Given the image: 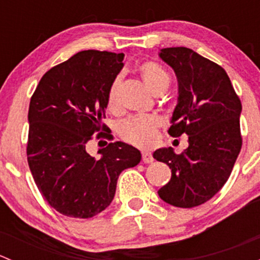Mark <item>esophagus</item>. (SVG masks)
I'll return each instance as SVG.
<instances>
[{"label":"esophagus","mask_w":260,"mask_h":260,"mask_svg":"<svg viewBox=\"0 0 260 260\" xmlns=\"http://www.w3.org/2000/svg\"><path fill=\"white\" fill-rule=\"evenodd\" d=\"M142 162L143 164H152L153 162V157L148 152H143L142 153Z\"/></svg>","instance_id":"obj_1"}]
</instances>
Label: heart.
<instances>
[{
	"instance_id": "1",
	"label": "heart",
	"mask_w": 260,
	"mask_h": 260,
	"mask_svg": "<svg viewBox=\"0 0 260 260\" xmlns=\"http://www.w3.org/2000/svg\"><path fill=\"white\" fill-rule=\"evenodd\" d=\"M141 78L152 94L157 95L161 90L167 89L170 83V77L166 70L153 61H146L138 68ZM119 91V79L112 81L107 94V107L109 111L114 112L119 108L118 101ZM119 136L133 146L151 148L157 143L159 137V122L156 118L136 117L124 120L119 125Z\"/></svg>"
}]
</instances>
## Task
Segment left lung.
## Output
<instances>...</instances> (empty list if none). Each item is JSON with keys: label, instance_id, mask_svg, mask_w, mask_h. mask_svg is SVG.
I'll use <instances>...</instances> for the list:
<instances>
[{"label": "left lung", "instance_id": "8db88e82", "mask_svg": "<svg viewBox=\"0 0 260 260\" xmlns=\"http://www.w3.org/2000/svg\"><path fill=\"white\" fill-rule=\"evenodd\" d=\"M159 57L174 69L179 83L177 106L169 133L188 136V147H171L153 158L171 169V180L158 190L165 203L193 208L210 200L229 179L242 149V103L226 72L188 48H166Z\"/></svg>", "mask_w": 260, "mask_h": 260}]
</instances>
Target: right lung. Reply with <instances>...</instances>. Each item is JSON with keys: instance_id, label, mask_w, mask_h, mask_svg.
<instances>
[{"instance_id": "1", "label": "right lung", "mask_w": 260, "mask_h": 260, "mask_svg": "<svg viewBox=\"0 0 260 260\" xmlns=\"http://www.w3.org/2000/svg\"><path fill=\"white\" fill-rule=\"evenodd\" d=\"M123 59L84 50L46 72L31 96L28 167L44 199L65 216L88 219L108 208L120 172L141 161V152L124 142L101 141V158L85 149L96 132L98 140H113L102 132L108 129L102 119Z\"/></svg>"}]
</instances>
